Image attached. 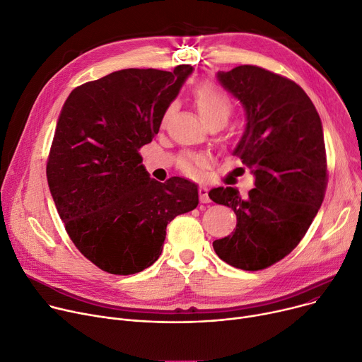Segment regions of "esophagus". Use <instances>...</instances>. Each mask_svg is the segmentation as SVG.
I'll use <instances>...</instances> for the list:
<instances>
[{"label":"esophagus","instance_id":"1","mask_svg":"<svg viewBox=\"0 0 362 362\" xmlns=\"http://www.w3.org/2000/svg\"><path fill=\"white\" fill-rule=\"evenodd\" d=\"M199 194H200V202H202V203H209V202H210L209 194H207V188H206L204 185H200Z\"/></svg>","mask_w":362,"mask_h":362}]
</instances>
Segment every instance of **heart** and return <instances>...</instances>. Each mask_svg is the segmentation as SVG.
<instances>
[{
  "label": "heart",
  "mask_w": 362,
  "mask_h": 362,
  "mask_svg": "<svg viewBox=\"0 0 362 362\" xmlns=\"http://www.w3.org/2000/svg\"><path fill=\"white\" fill-rule=\"evenodd\" d=\"M193 99L196 103V108L206 125L210 122L225 124L232 112V103L228 95L211 83L197 84L193 92ZM173 108L174 105L168 106L165 111V117L171 112ZM206 163H207L206 155L193 153V152L182 153L178 159L180 168L188 175H200Z\"/></svg>",
  "instance_id": "1"
}]
</instances>
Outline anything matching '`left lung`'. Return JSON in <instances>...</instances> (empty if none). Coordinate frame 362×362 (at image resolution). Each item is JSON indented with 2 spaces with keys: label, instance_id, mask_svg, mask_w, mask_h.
<instances>
[{
  "label": "left lung",
  "instance_id": "1",
  "mask_svg": "<svg viewBox=\"0 0 362 362\" xmlns=\"http://www.w3.org/2000/svg\"><path fill=\"white\" fill-rule=\"evenodd\" d=\"M221 86L245 111L244 133L232 155L254 177L241 197L233 187L209 197L237 215L232 235L214 241L219 259L243 270H262L300 244L320 209L327 184L323 125L295 81L256 66L218 71Z\"/></svg>",
  "mask_w": 362,
  "mask_h": 362
}]
</instances>
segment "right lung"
Segmentation results:
<instances>
[{"instance_id": "obj_1", "label": "right lung", "mask_w": 362, "mask_h": 362, "mask_svg": "<svg viewBox=\"0 0 362 362\" xmlns=\"http://www.w3.org/2000/svg\"><path fill=\"white\" fill-rule=\"evenodd\" d=\"M193 70L114 71L76 88L62 106L47 163L49 191L74 245L105 272L152 266L166 225L199 204L194 182L151 178L139 153Z\"/></svg>"}]
</instances>
